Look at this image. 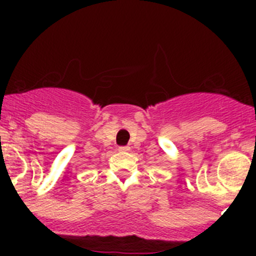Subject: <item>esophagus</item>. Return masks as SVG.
<instances>
[{
    "mask_svg": "<svg viewBox=\"0 0 256 256\" xmlns=\"http://www.w3.org/2000/svg\"><path fill=\"white\" fill-rule=\"evenodd\" d=\"M118 150L120 151V152H126V151H130V148H128V146H120Z\"/></svg>",
    "mask_w": 256,
    "mask_h": 256,
    "instance_id": "1",
    "label": "esophagus"
}]
</instances>
